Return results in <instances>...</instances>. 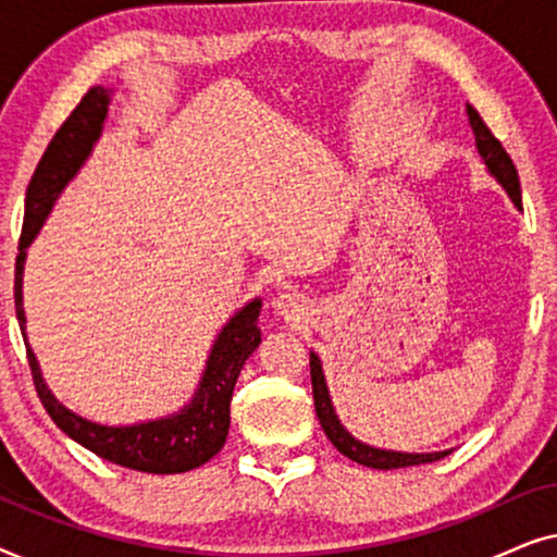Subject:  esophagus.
<instances>
[{
	"label": "esophagus",
	"instance_id": "esophagus-1",
	"mask_svg": "<svg viewBox=\"0 0 557 557\" xmlns=\"http://www.w3.org/2000/svg\"><path fill=\"white\" fill-rule=\"evenodd\" d=\"M273 309L278 311L284 319H301L304 317V299L296 292H284L276 296V301H273Z\"/></svg>",
	"mask_w": 557,
	"mask_h": 557
}]
</instances>
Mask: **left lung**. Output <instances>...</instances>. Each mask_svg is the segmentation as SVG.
I'll return each mask as SVG.
<instances>
[{
    "mask_svg": "<svg viewBox=\"0 0 557 557\" xmlns=\"http://www.w3.org/2000/svg\"><path fill=\"white\" fill-rule=\"evenodd\" d=\"M471 128H474L476 136V149L482 154L484 164L490 166V172L502 182V187L507 189L509 197L517 208H522V193H520V177H517V166L512 164V159L502 147V141L490 132V126L484 124V119L479 116L474 106H467ZM311 368V393H314V408H317V418L322 423V429L326 433V438L332 441L334 448L339 454H345L347 459H352L362 467L370 469H403V467H418V463H431L444 459L448 451H438V454H398V451H383V448H372L368 444H360V441L349 436V433L342 429L337 413H334L332 400H330V391H326L324 375H322V364H319V357L311 352L309 360Z\"/></svg>",
    "mask_w": 557,
    "mask_h": 557,
    "instance_id": "1",
    "label": "left lung"
}]
</instances>
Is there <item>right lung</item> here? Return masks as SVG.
Returning <instances> with one entry per match:
<instances>
[{"instance_id": "obj_1", "label": "right lung", "mask_w": 557, "mask_h": 557, "mask_svg": "<svg viewBox=\"0 0 557 557\" xmlns=\"http://www.w3.org/2000/svg\"><path fill=\"white\" fill-rule=\"evenodd\" d=\"M109 94L111 90L96 86L81 98V103L75 106L71 116L52 136L27 185L25 223H22L20 253L17 265H14V309H17L22 337H25V311H22L25 248L40 231L52 202L63 193L67 180H73V174L81 170L96 139L101 136L106 111H109ZM258 311H261V301L256 299L225 324L210 352L200 391L195 393V400L180 416L139 425H124V429L90 423L52 398L40 375V368H37L33 349L25 342L37 398H40L60 431L106 461L134 471H147V474H182V471L197 469L205 461H210L227 438L235 380L240 375L243 362L248 360V355L261 342V330L256 324Z\"/></svg>"}]
</instances>
